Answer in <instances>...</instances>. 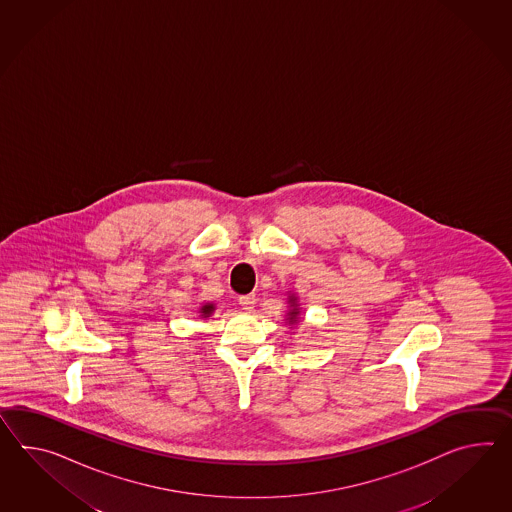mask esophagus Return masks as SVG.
Returning <instances> with one entry per match:
<instances>
[{
    "instance_id": "esophagus-1",
    "label": "esophagus",
    "mask_w": 512,
    "mask_h": 512,
    "mask_svg": "<svg viewBox=\"0 0 512 512\" xmlns=\"http://www.w3.org/2000/svg\"><path fill=\"white\" fill-rule=\"evenodd\" d=\"M238 303H240V307H242V309L251 311V309L255 307L257 300H255V294H246V296H240V298H238Z\"/></svg>"
}]
</instances>
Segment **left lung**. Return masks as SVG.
<instances>
[{
    "label": "left lung",
    "mask_w": 512,
    "mask_h": 512,
    "mask_svg": "<svg viewBox=\"0 0 512 512\" xmlns=\"http://www.w3.org/2000/svg\"><path fill=\"white\" fill-rule=\"evenodd\" d=\"M296 316H298V309H294V311L290 312V322H292V324H296V322H298V320H296Z\"/></svg>",
    "instance_id": "8db88e82"
}]
</instances>
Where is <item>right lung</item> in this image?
Segmentation results:
<instances>
[{
    "mask_svg": "<svg viewBox=\"0 0 512 512\" xmlns=\"http://www.w3.org/2000/svg\"><path fill=\"white\" fill-rule=\"evenodd\" d=\"M212 311H214V307H212V305H203V307H201V312H203L201 316H205V318H207Z\"/></svg>",
    "mask_w": 512,
    "mask_h": 512,
    "instance_id": "1",
    "label": "right lung"
}]
</instances>
